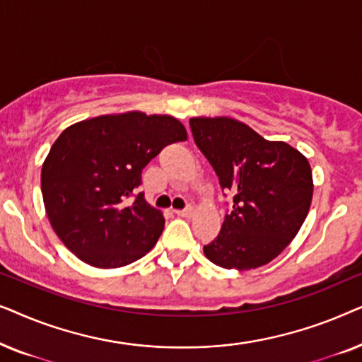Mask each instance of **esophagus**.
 Listing matches in <instances>:
<instances>
[{
	"mask_svg": "<svg viewBox=\"0 0 362 362\" xmlns=\"http://www.w3.org/2000/svg\"><path fill=\"white\" fill-rule=\"evenodd\" d=\"M175 212H176L177 216H181V217H192V216H194V207L187 206L186 209H176Z\"/></svg>",
	"mask_w": 362,
	"mask_h": 362,
	"instance_id": "34e87169",
	"label": "esophagus"
}]
</instances>
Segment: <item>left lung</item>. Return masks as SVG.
I'll use <instances>...</instances> for the list:
<instances>
[{
  "instance_id": "left-lung-1",
  "label": "left lung",
  "mask_w": 362,
  "mask_h": 362,
  "mask_svg": "<svg viewBox=\"0 0 362 362\" xmlns=\"http://www.w3.org/2000/svg\"><path fill=\"white\" fill-rule=\"evenodd\" d=\"M192 136L234 194L219 235L204 245L212 264L239 272L264 267L298 234L313 197V175L305 155L270 141L230 117H192Z\"/></svg>"
}]
</instances>
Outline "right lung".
Here are the masks:
<instances>
[{
    "label": "right lung",
    "mask_w": 362,
    "mask_h": 362,
    "mask_svg": "<svg viewBox=\"0 0 362 362\" xmlns=\"http://www.w3.org/2000/svg\"><path fill=\"white\" fill-rule=\"evenodd\" d=\"M187 140L171 115L132 110L77 122L64 130L42 163L47 219L77 259L118 269L146 255L165 229L163 212L143 194L141 171L166 145Z\"/></svg>",
    "instance_id": "add662e5"
}]
</instances>
